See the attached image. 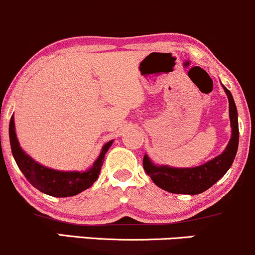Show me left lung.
Returning <instances> with one entry per match:
<instances>
[{"label":"left lung","instance_id":"8db88e82","mask_svg":"<svg viewBox=\"0 0 255 255\" xmlns=\"http://www.w3.org/2000/svg\"><path fill=\"white\" fill-rule=\"evenodd\" d=\"M224 91L229 99V116L231 128H233L231 139L227 148L223 153L203 165L183 169L170 168L166 165L157 166L151 163V160L145 154L142 160L144 170L159 188L175 194H200L212 187L229 170L239 147V121L238 109L233 96L227 87H224Z\"/></svg>","mask_w":255,"mask_h":255}]
</instances>
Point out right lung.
<instances>
[{
  "mask_svg": "<svg viewBox=\"0 0 255 255\" xmlns=\"http://www.w3.org/2000/svg\"><path fill=\"white\" fill-rule=\"evenodd\" d=\"M9 140L14 159H15L16 164L24 174V176L27 178L28 182L33 187H36L38 191L57 198L73 197V195H77L85 189L90 188L98 178L102 165H103L105 153L113 144V140H110L103 146L101 154H99L97 160L93 163L92 168L87 171L78 172L52 170L50 168L40 165L36 160L32 159L30 156H27L21 150L16 139L13 116H11L9 122Z\"/></svg>",
  "mask_w": 255,
  "mask_h": 255,
  "instance_id": "right-lung-1",
  "label": "right lung"
}]
</instances>
